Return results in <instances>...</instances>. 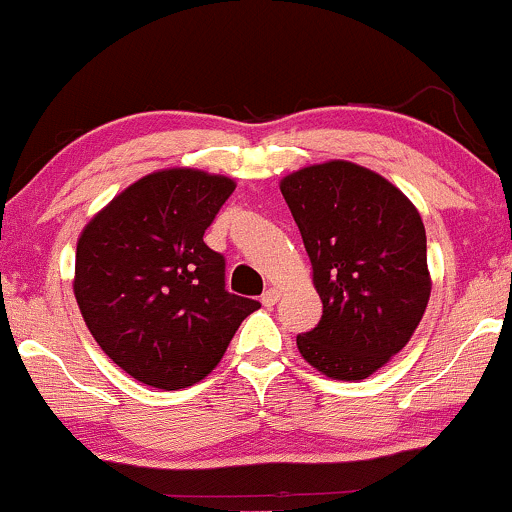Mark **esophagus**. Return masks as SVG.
Returning a JSON list of instances; mask_svg holds the SVG:
<instances>
[{"label": "esophagus", "instance_id": "obj_1", "mask_svg": "<svg viewBox=\"0 0 512 512\" xmlns=\"http://www.w3.org/2000/svg\"><path fill=\"white\" fill-rule=\"evenodd\" d=\"M279 289H267L262 293V305H267V308H272V305H276V301H279Z\"/></svg>", "mask_w": 512, "mask_h": 512}]
</instances>
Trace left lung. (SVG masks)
<instances>
[{
  "label": "left lung",
  "instance_id": "obj_1",
  "mask_svg": "<svg viewBox=\"0 0 512 512\" xmlns=\"http://www.w3.org/2000/svg\"><path fill=\"white\" fill-rule=\"evenodd\" d=\"M313 264L322 317L298 351L332 380H366L407 346L431 298L426 228L399 187L351 161L279 182Z\"/></svg>",
  "mask_w": 512,
  "mask_h": 512
}]
</instances>
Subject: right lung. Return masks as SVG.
<instances>
[{"label": "right lung", "instance_id": "1", "mask_svg": "<svg viewBox=\"0 0 512 512\" xmlns=\"http://www.w3.org/2000/svg\"><path fill=\"white\" fill-rule=\"evenodd\" d=\"M236 182L163 168L125 187L76 243L74 296L93 339L139 383L182 390L219 366L260 308L226 291V262L204 243Z\"/></svg>", "mask_w": 512, "mask_h": 512}]
</instances>
